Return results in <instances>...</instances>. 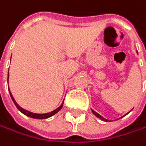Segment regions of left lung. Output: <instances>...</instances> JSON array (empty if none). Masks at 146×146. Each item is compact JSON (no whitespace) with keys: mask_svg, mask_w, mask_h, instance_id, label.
<instances>
[{"mask_svg":"<svg viewBox=\"0 0 146 146\" xmlns=\"http://www.w3.org/2000/svg\"><path fill=\"white\" fill-rule=\"evenodd\" d=\"M137 53H138V52H137ZM92 112L93 113V115H96V116H97L98 118L101 119L102 121H109V120H107V119L104 118V117H103L102 115H99L98 113H97V112H96V111H94L93 110H92ZM129 112H130V111H129ZM129 112H128V113H129ZM128 113H127V114H128ZM126 115H127V114H126ZM125 115H124V116H125Z\"/></svg>","mask_w":146,"mask_h":146,"instance_id":"1","label":"left lung"}]
</instances>
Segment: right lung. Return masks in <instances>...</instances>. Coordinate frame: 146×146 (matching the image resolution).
<instances>
[{
  "label": "right lung",
  "mask_w": 146,
  "mask_h": 146,
  "mask_svg": "<svg viewBox=\"0 0 146 146\" xmlns=\"http://www.w3.org/2000/svg\"><path fill=\"white\" fill-rule=\"evenodd\" d=\"M8 71H9V70H8ZM8 77H9V72H8ZM7 80H8V79H7ZM8 91H9V93H10L11 98H12L13 102L14 103L15 106L17 107V109H18L21 113H23L24 115H25L26 116H29V117H31V118H34V119H47V118H48V117L53 116V115H55L57 112H59V111L61 110L62 106H63V103H62V104H60V107H58L56 110H53V111H51V112H49V113H45V114H36V113H32V112H30V111H28V110H24L23 108H21V107L16 103V101L14 100V98H13V95H12V93H11V92H10V90H9V87H8Z\"/></svg>",
  "instance_id": "obj_1"
}]
</instances>
